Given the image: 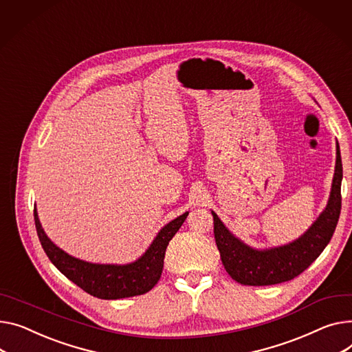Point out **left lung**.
<instances>
[{
  "label": "left lung",
  "instance_id": "left-lung-1",
  "mask_svg": "<svg viewBox=\"0 0 352 352\" xmlns=\"http://www.w3.org/2000/svg\"><path fill=\"white\" fill-rule=\"evenodd\" d=\"M341 181L342 162L337 143L336 170L329 202L300 238L282 246L252 248L233 235L214 210H210L214 217L217 246L228 274L245 286H270L289 282L306 270L333 238L341 212Z\"/></svg>",
  "mask_w": 352,
  "mask_h": 352
}]
</instances>
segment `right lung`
Returning <instances> with one entry per match:
<instances>
[{
  "label": "right lung",
  "mask_w": 352,
  "mask_h": 352,
  "mask_svg": "<svg viewBox=\"0 0 352 352\" xmlns=\"http://www.w3.org/2000/svg\"><path fill=\"white\" fill-rule=\"evenodd\" d=\"M188 214L185 212L162 226L148 249L137 261L127 265L90 263L70 256L46 236L36 208L34 209V219L46 256L62 274L91 296L103 300H117L144 294L157 285L162 273L167 246Z\"/></svg>",
  "instance_id": "1"
}]
</instances>
